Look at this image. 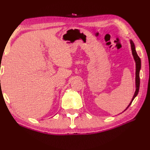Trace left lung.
<instances>
[{
	"label": "left lung",
	"mask_w": 150,
	"mask_h": 150,
	"mask_svg": "<svg viewBox=\"0 0 150 150\" xmlns=\"http://www.w3.org/2000/svg\"><path fill=\"white\" fill-rule=\"evenodd\" d=\"M130 46H131L132 54V56H133L134 62H135V64H136V73H135L136 90H135V92H134V96H133V97H132L131 101H130L129 105H128V107H126V109L124 111H125L126 109L128 108V107H129L130 105H131L132 100H133L134 98H135V97L137 96V94L139 93V86H140V77H139V72H140L141 67V59L139 57L137 54V52H136V50H135V46H134V44L133 43V41H132V40H130Z\"/></svg>",
	"instance_id": "left-lung-1"
}]
</instances>
